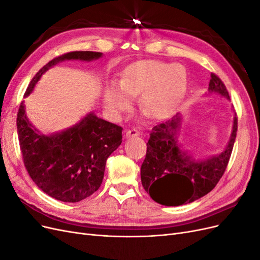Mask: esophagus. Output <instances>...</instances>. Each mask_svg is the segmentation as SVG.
Listing matches in <instances>:
<instances>
[{"instance_id":"esophagus-1","label":"esophagus","mask_w":260,"mask_h":260,"mask_svg":"<svg viewBox=\"0 0 260 260\" xmlns=\"http://www.w3.org/2000/svg\"><path fill=\"white\" fill-rule=\"evenodd\" d=\"M140 132L137 129H127L124 131V137L125 138H133V137H139Z\"/></svg>"}]
</instances>
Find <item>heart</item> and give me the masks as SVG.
Returning a JSON list of instances; mask_svg holds the SVG:
<instances>
[{
	"mask_svg": "<svg viewBox=\"0 0 260 260\" xmlns=\"http://www.w3.org/2000/svg\"><path fill=\"white\" fill-rule=\"evenodd\" d=\"M187 88V73L182 65L160 60H140L124 69L119 84L105 91V105L115 117L129 111L132 96L141 94L140 105L156 119L174 113L183 100Z\"/></svg>",
	"mask_w": 260,
	"mask_h": 260,
	"instance_id": "obj_1",
	"label": "heart"
}]
</instances>
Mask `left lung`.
I'll return each instance as SVG.
<instances>
[{"label":"left lung","instance_id":"obj_1","mask_svg":"<svg viewBox=\"0 0 260 260\" xmlns=\"http://www.w3.org/2000/svg\"><path fill=\"white\" fill-rule=\"evenodd\" d=\"M209 93H218L230 100L220 78L211 74ZM181 116L156 124L149 133L146 156L141 166L144 190L158 204L180 206L208 194L226 169L237 138L238 118H233L232 132L223 152L203 160H195L182 152L178 143Z\"/></svg>","mask_w":260,"mask_h":260}]
</instances>
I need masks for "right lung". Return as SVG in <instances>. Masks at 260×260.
Returning a JSON list of instances; mask_svg holds the SVG:
<instances>
[{"instance_id":"right-lung-1","label":"right lung","mask_w":260,"mask_h":260,"mask_svg":"<svg viewBox=\"0 0 260 260\" xmlns=\"http://www.w3.org/2000/svg\"><path fill=\"white\" fill-rule=\"evenodd\" d=\"M102 53L76 51L55 57L30 81L25 98L42 75L60 61L102 57ZM17 132L23 164L30 178L51 198L77 203L99 190L106 160L122 142V128L89 113L73 127L50 136L41 135L28 120L25 104L17 114Z\"/></svg>"}]
</instances>
